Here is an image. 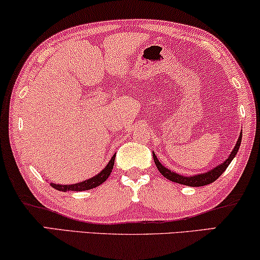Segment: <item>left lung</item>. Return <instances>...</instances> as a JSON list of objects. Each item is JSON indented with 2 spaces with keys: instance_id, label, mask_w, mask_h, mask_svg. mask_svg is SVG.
<instances>
[{
  "instance_id": "left-lung-1",
  "label": "left lung",
  "mask_w": 260,
  "mask_h": 260,
  "mask_svg": "<svg viewBox=\"0 0 260 260\" xmlns=\"http://www.w3.org/2000/svg\"><path fill=\"white\" fill-rule=\"evenodd\" d=\"M241 137H243V133L240 132L238 140H237V144L235 146V148H233V151L230 153L229 158L226 159L224 162L220 164V165L214 167L213 170L206 172V173H200V174H196V175H189V177H185V175L175 173V172H172L171 170H168V168H166L165 166H162L161 162H160L158 158H156L154 152H153V159H154V162H155L156 167H158L160 173H161L165 178H167L168 180H171L173 182H178V184H181V185L191 186V187H200V186L208 185V184H211V182L215 181L222 173H224L226 168L229 167V165L231 164L233 158L236 156L237 152H238L239 146L241 144Z\"/></svg>"
}]
</instances>
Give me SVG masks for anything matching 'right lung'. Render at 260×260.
<instances>
[{"instance_id": "right-lung-1", "label": "right lung", "mask_w": 260, "mask_h": 260, "mask_svg": "<svg viewBox=\"0 0 260 260\" xmlns=\"http://www.w3.org/2000/svg\"><path fill=\"white\" fill-rule=\"evenodd\" d=\"M114 160H115V155H113L112 159L109 160V162L107 164V166H106L100 173H98L95 177H92L90 179H87V180H83L81 182H78V184H73V185H57V184H52V182H50V186L61 192H67V191L80 192V191H87V189L98 187L99 185H101L102 182L107 180L109 175H111L113 166H114Z\"/></svg>"}]
</instances>
